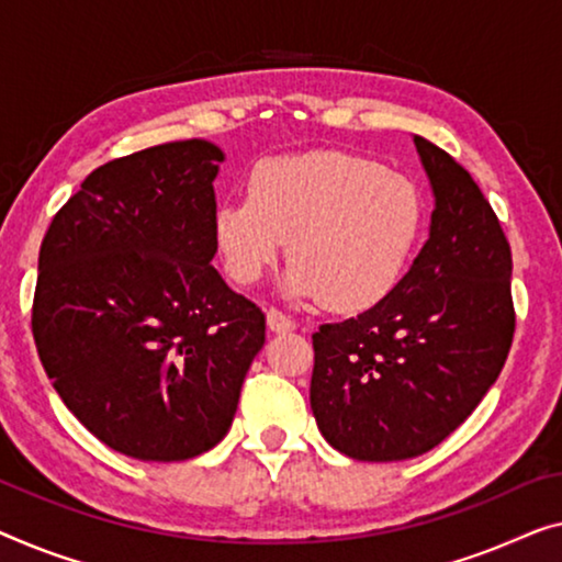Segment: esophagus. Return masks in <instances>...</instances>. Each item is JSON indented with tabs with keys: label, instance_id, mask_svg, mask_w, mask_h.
Here are the masks:
<instances>
[{
	"label": "esophagus",
	"instance_id": "1",
	"mask_svg": "<svg viewBox=\"0 0 562 562\" xmlns=\"http://www.w3.org/2000/svg\"><path fill=\"white\" fill-rule=\"evenodd\" d=\"M267 328H270L272 333H290V330H295V321H290V317L280 313V310L270 307L267 310Z\"/></svg>",
	"mask_w": 562,
	"mask_h": 562
}]
</instances>
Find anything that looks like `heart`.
<instances>
[{"mask_svg": "<svg viewBox=\"0 0 562 562\" xmlns=\"http://www.w3.org/2000/svg\"><path fill=\"white\" fill-rule=\"evenodd\" d=\"M424 214L408 176L353 154L313 150L259 164L249 199L216 204L212 227L234 282H257L288 241L284 295L325 297L333 310L356 313L404 278Z\"/></svg>", "mask_w": 562, "mask_h": 562, "instance_id": "1", "label": "heart"}]
</instances>
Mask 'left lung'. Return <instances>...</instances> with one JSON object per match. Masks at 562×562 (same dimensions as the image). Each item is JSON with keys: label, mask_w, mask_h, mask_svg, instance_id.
I'll return each mask as SVG.
<instances>
[{"label": "left lung", "mask_w": 562, "mask_h": 562, "mask_svg": "<svg viewBox=\"0 0 562 562\" xmlns=\"http://www.w3.org/2000/svg\"><path fill=\"white\" fill-rule=\"evenodd\" d=\"M429 176V239L386 297L313 335L310 408L340 454L398 462L474 412L515 333L513 255L497 214L447 150L414 136Z\"/></svg>", "instance_id": "8db88e82"}]
</instances>
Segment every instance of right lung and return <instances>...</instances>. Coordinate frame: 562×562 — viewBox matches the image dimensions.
Returning a JSON list of instances; mask_svg holds the SVG:
<instances>
[{"label": "right lung", "mask_w": 562, "mask_h": 562, "mask_svg": "<svg viewBox=\"0 0 562 562\" xmlns=\"http://www.w3.org/2000/svg\"><path fill=\"white\" fill-rule=\"evenodd\" d=\"M224 150L191 138L100 166L42 239L32 335L90 434L140 462L227 437L265 315L212 267Z\"/></svg>", "instance_id": "1"}]
</instances>
